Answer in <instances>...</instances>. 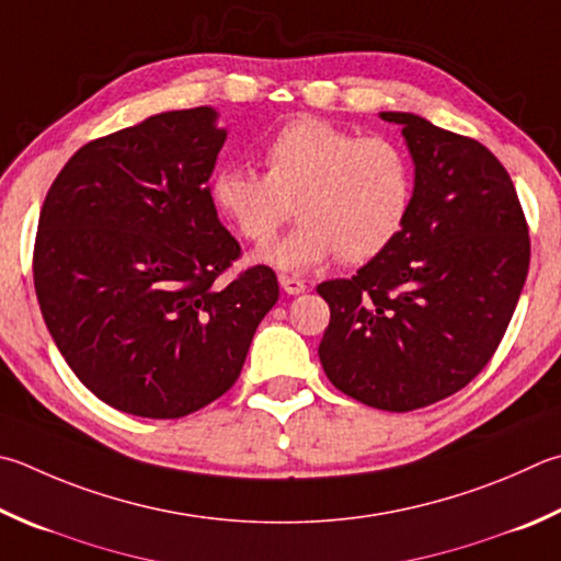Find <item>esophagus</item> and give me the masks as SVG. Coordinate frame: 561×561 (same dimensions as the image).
I'll return each instance as SVG.
<instances>
[{
	"mask_svg": "<svg viewBox=\"0 0 561 561\" xmlns=\"http://www.w3.org/2000/svg\"><path fill=\"white\" fill-rule=\"evenodd\" d=\"M279 284L287 294H304L307 291V282L299 277H289V274H279Z\"/></svg>",
	"mask_w": 561,
	"mask_h": 561,
	"instance_id": "34e87169",
	"label": "esophagus"
}]
</instances>
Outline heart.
<instances>
[{
    "label": "heart",
    "instance_id": "obj_1",
    "mask_svg": "<svg viewBox=\"0 0 561 561\" xmlns=\"http://www.w3.org/2000/svg\"><path fill=\"white\" fill-rule=\"evenodd\" d=\"M264 174L226 167L210 198L242 240L267 245L289 220L299 226L260 260L284 272H307L339 254L358 264L392 245L410 220L414 164L400 141L355 131L319 117L282 125L262 147Z\"/></svg>",
    "mask_w": 561,
    "mask_h": 561
}]
</instances>
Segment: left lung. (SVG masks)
<instances>
[{
    "label": "left lung",
    "mask_w": 561,
    "mask_h": 561,
    "mask_svg": "<svg viewBox=\"0 0 561 561\" xmlns=\"http://www.w3.org/2000/svg\"><path fill=\"white\" fill-rule=\"evenodd\" d=\"M414 203L404 230L351 279L321 282L331 309L319 345L329 380L375 410L412 412L451 397L501 345L529 270L513 179L481 141L410 112Z\"/></svg>",
    "instance_id": "8db88e82"
}]
</instances>
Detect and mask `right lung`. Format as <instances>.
<instances>
[{"label":"right lung","mask_w":561,"mask_h":561,"mask_svg":"<svg viewBox=\"0 0 561 561\" xmlns=\"http://www.w3.org/2000/svg\"><path fill=\"white\" fill-rule=\"evenodd\" d=\"M216 112H161L80 147L50 183L34 242L41 313L70 370L119 412L179 420L226 394L279 299L242 257L208 179Z\"/></svg>","instance_id":"add662e5"}]
</instances>
